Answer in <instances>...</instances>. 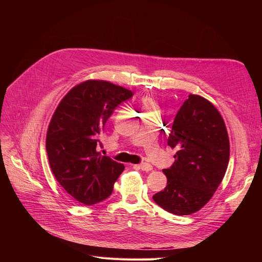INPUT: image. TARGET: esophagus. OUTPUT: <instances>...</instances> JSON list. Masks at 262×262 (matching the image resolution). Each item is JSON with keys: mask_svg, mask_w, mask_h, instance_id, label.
Instances as JSON below:
<instances>
[{"mask_svg": "<svg viewBox=\"0 0 262 262\" xmlns=\"http://www.w3.org/2000/svg\"><path fill=\"white\" fill-rule=\"evenodd\" d=\"M139 168H141L142 170H144V171H150L153 169V166L148 164V163H142V164L139 165Z\"/></svg>", "mask_w": 262, "mask_h": 262, "instance_id": "1", "label": "esophagus"}]
</instances>
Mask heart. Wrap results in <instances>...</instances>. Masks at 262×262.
<instances>
[{"mask_svg": "<svg viewBox=\"0 0 262 262\" xmlns=\"http://www.w3.org/2000/svg\"><path fill=\"white\" fill-rule=\"evenodd\" d=\"M144 104H145V106H146V107L153 106V101H152V99H149V98H145V99H144Z\"/></svg>", "mask_w": 262, "mask_h": 262, "instance_id": "obj_1", "label": "heart"}]
</instances>
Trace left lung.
I'll list each match as a JSON object with an SVG mask.
<instances>
[{"mask_svg": "<svg viewBox=\"0 0 262 262\" xmlns=\"http://www.w3.org/2000/svg\"><path fill=\"white\" fill-rule=\"evenodd\" d=\"M167 144L175 162L163 169L167 185L153 195L162 209L189 215L207 204L224 178L229 140L223 118L213 104L190 94L171 124Z\"/></svg>", "mask_w": 262, "mask_h": 262, "instance_id": "left-lung-1", "label": "left lung"}]
</instances>
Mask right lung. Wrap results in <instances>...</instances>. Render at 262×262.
<instances>
[{
	"label": "right lung",
	"instance_id": "add662e5",
	"mask_svg": "<svg viewBox=\"0 0 262 262\" xmlns=\"http://www.w3.org/2000/svg\"><path fill=\"white\" fill-rule=\"evenodd\" d=\"M133 93L107 81L74 86L55 109L46 149L55 179L78 202L93 205L113 193L124 165L100 156L97 145L108 118Z\"/></svg>",
	"mask_w": 262,
	"mask_h": 262
}]
</instances>
